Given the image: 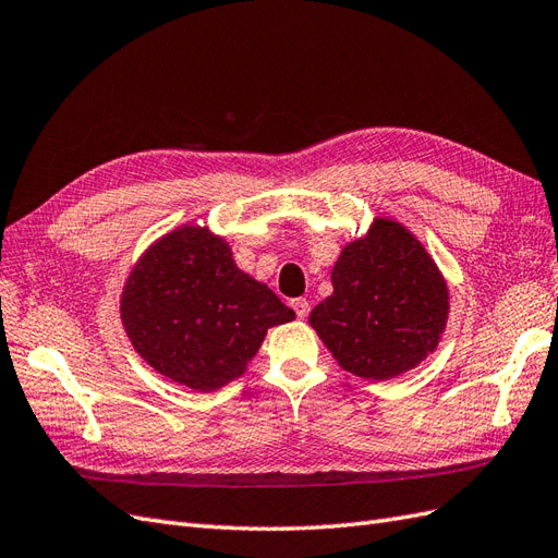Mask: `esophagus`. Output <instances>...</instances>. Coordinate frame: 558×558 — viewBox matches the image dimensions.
<instances>
[{
  "label": "esophagus",
  "instance_id": "34e87169",
  "mask_svg": "<svg viewBox=\"0 0 558 558\" xmlns=\"http://www.w3.org/2000/svg\"><path fill=\"white\" fill-rule=\"evenodd\" d=\"M291 307L295 310L298 318H307L310 316V302L305 298H295L291 300Z\"/></svg>",
  "mask_w": 558,
  "mask_h": 558
}]
</instances>
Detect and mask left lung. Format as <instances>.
I'll return each mask as SVG.
<instances>
[{"instance_id":"obj_1","label":"left lung","mask_w":558,"mask_h":558,"mask_svg":"<svg viewBox=\"0 0 558 558\" xmlns=\"http://www.w3.org/2000/svg\"><path fill=\"white\" fill-rule=\"evenodd\" d=\"M332 295L310 324L347 373L391 379L435 351L449 291L426 248L400 223L377 218L332 267Z\"/></svg>"}]
</instances>
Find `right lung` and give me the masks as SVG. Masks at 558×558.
I'll return each mask as SVG.
<instances>
[{
    "mask_svg": "<svg viewBox=\"0 0 558 558\" xmlns=\"http://www.w3.org/2000/svg\"><path fill=\"white\" fill-rule=\"evenodd\" d=\"M121 316L150 367L193 391H214L240 377L267 328L289 324L295 312L238 269L221 238L185 226L132 269Z\"/></svg>",
    "mask_w": 558,
    "mask_h": 558,
    "instance_id": "right-lung-1",
    "label": "right lung"
}]
</instances>
